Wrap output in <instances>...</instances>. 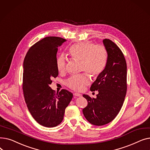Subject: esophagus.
I'll list each match as a JSON object with an SVG mask.
<instances>
[{
	"label": "esophagus",
	"instance_id": "34e87169",
	"mask_svg": "<svg viewBox=\"0 0 150 150\" xmlns=\"http://www.w3.org/2000/svg\"><path fill=\"white\" fill-rule=\"evenodd\" d=\"M74 96L76 97H81V94L79 93H74Z\"/></svg>",
	"mask_w": 150,
	"mask_h": 150
}]
</instances>
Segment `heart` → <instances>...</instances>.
Masks as SVG:
<instances>
[{
  "mask_svg": "<svg viewBox=\"0 0 150 150\" xmlns=\"http://www.w3.org/2000/svg\"><path fill=\"white\" fill-rule=\"evenodd\" d=\"M69 54L72 58L81 61V70L92 76L100 74L107 62L108 54L105 47L101 45H94L88 41L74 44L70 47ZM56 64L59 72H64L66 65L65 58L59 56L57 59ZM89 83L90 78L86 74L71 76L66 82L69 88L79 92L84 90Z\"/></svg>",
  "mask_w": 150,
  "mask_h": 150,
  "instance_id": "obj_1",
  "label": "heart"
}]
</instances>
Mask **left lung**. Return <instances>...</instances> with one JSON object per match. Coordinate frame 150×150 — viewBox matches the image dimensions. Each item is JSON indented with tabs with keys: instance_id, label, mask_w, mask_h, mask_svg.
I'll return each mask as SVG.
<instances>
[{
	"instance_id": "left-lung-1",
	"label": "left lung",
	"mask_w": 150,
	"mask_h": 150,
	"mask_svg": "<svg viewBox=\"0 0 150 150\" xmlns=\"http://www.w3.org/2000/svg\"><path fill=\"white\" fill-rule=\"evenodd\" d=\"M107 51L106 66L91 85V91H98L96 98L88 95V106L83 109L85 118L90 123L102 126L112 121L120 112L127 93V66L124 55L114 42L103 40Z\"/></svg>"
}]
</instances>
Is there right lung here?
I'll list each match as a JSON object with an SVG mask.
<instances>
[{
  "label": "right lung",
  "mask_w": 150,
  "mask_h": 150,
  "mask_svg": "<svg viewBox=\"0 0 150 150\" xmlns=\"http://www.w3.org/2000/svg\"><path fill=\"white\" fill-rule=\"evenodd\" d=\"M59 37L44 38L31 46L23 61L22 89L28 111L34 119L45 127L60 124L73 94L62 89L58 93L50 87L58 75L57 54L66 42Z\"/></svg>",
  "instance_id": "right-lung-1"
}]
</instances>
